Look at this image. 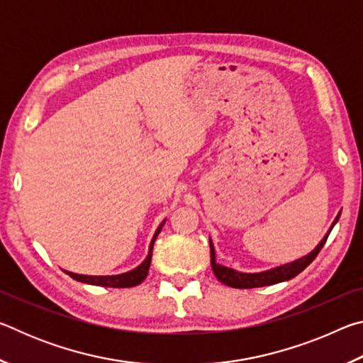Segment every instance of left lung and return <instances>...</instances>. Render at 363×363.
I'll use <instances>...</instances> for the list:
<instances>
[{"mask_svg":"<svg viewBox=\"0 0 363 363\" xmlns=\"http://www.w3.org/2000/svg\"><path fill=\"white\" fill-rule=\"evenodd\" d=\"M337 218H340V214H337ZM337 218L335 219V223L337 220ZM333 223V225H335ZM333 225H331V229H333ZM331 229L328 230L327 235H325L323 240L317 245V248L312 251L304 257H301V259L290 262V264H285V266L277 267V269H272V270H266V272H259V274H242V272H237V270L229 269V267H224V266H219L216 262V255H214V248H213V243L210 242V250H211V267H213V272L216 275V279L220 281V284H224L227 286H232V288H257V286H269V285H275V284H280V281H285V280H290L293 277H296L299 272H303V270L309 266V264L315 259L317 255L320 253V250L323 248L325 242H327V238L330 235Z\"/></svg>","mask_w":363,"mask_h":363,"instance_id":"left-lung-1","label":"left lung"}]
</instances>
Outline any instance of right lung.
Here are the masks:
<instances>
[{
	"label": "right lung",
	"mask_w": 363,
	"mask_h": 363,
	"mask_svg": "<svg viewBox=\"0 0 363 363\" xmlns=\"http://www.w3.org/2000/svg\"><path fill=\"white\" fill-rule=\"evenodd\" d=\"M164 224V223H163ZM163 224L158 227L155 235H153V240L150 243V251L149 256L145 257V261L140 264L139 267H136L131 272L126 274H120V275H79V274H73V272H65L70 275L72 279H75L78 281H83V284H89V285H99V286H107V288H131L136 286L139 284H143L145 280L147 274H149V267H150V261H152V250H153V243H155V238L162 230Z\"/></svg>",
	"instance_id": "right-lung-1"
}]
</instances>
